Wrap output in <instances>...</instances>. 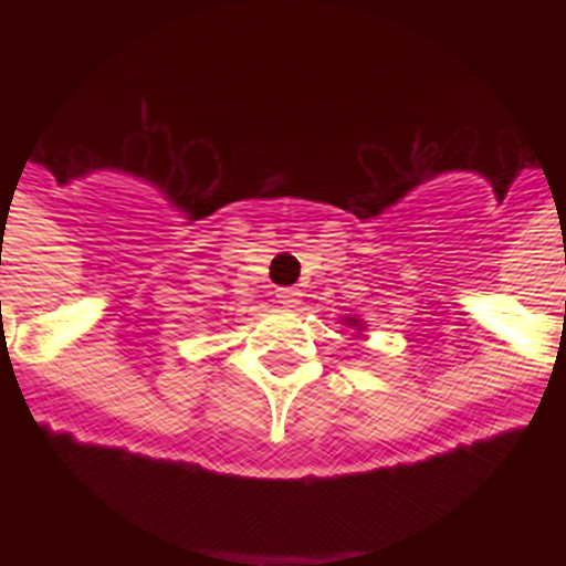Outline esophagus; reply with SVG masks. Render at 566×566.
Instances as JSON below:
<instances>
[{
	"mask_svg": "<svg viewBox=\"0 0 566 566\" xmlns=\"http://www.w3.org/2000/svg\"><path fill=\"white\" fill-rule=\"evenodd\" d=\"M274 297H277V303L283 308H297L303 294H300L297 289H277V294H274Z\"/></svg>",
	"mask_w": 566,
	"mask_h": 566,
	"instance_id": "1",
	"label": "esophagus"
}]
</instances>
